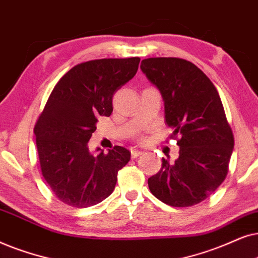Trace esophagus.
Wrapping results in <instances>:
<instances>
[{"instance_id":"34e87169","label":"esophagus","mask_w":258,"mask_h":258,"mask_svg":"<svg viewBox=\"0 0 258 258\" xmlns=\"http://www.w3.org/2000/svg\"><path fill=\"white\" fill-rule=\"evenodd\" d=\"M143 152L142 151H138V150H132L131 151V157L132 158H138L139 156H142Z\"/></svg>"}]
</instances>
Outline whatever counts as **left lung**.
Returning a JSON list of instances; mask_svg holds the SVG:
<instances>
[{
    "instance_id": "obj_1",
    "label": "left lung",
    "mask_w": 258,
    "mask_h": 258,
    "mask_svg": "<svg viewBox=\"0 0 258 258\" xmlns=\"http://www.w3.org/2000/svg\"><path fill=\"white\" fill-rule=\"evenodd\" d=\"M143 73L159 89L165 121L173 130L179 157L164 159L150 177V191L163 203L187 208L207 199L224 181L233 150V135L222 100L210 79L190 61L150 57Z\"/></svg>"
}]
</instances>
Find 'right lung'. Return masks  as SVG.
Returning a JSON list of instances; mask_svg holds the SVG:
<instances>
[{"mask_svg": "<svg viewBox=\"0 0 258 258\" xmlns=\"http://www.w3.org/2000/svg\"><path fill=\"white\" fill-rule=\"evenodd\" d=\"M139 62V57H128L79 63L51 91L34 133L42 176L64 204L88 208L100 203L131 159L125 147L93 156L87 144L98 118L111 115L113 95L135 77Z\"/></svg>", "mask_w": 258, "mask_h": 258, "instance_id": "right-lung-1", "label": "right lung"}]
</instances>
